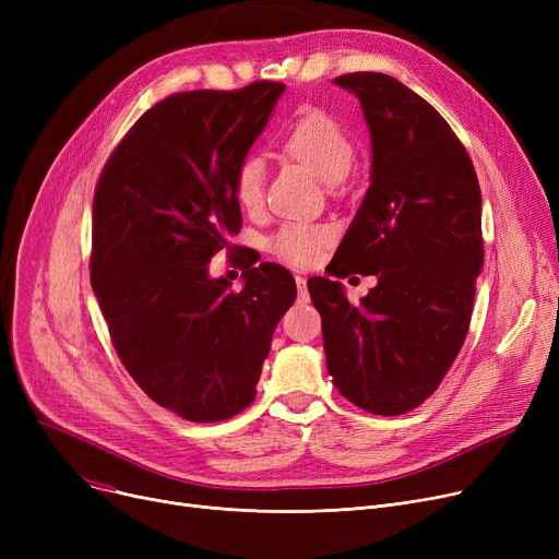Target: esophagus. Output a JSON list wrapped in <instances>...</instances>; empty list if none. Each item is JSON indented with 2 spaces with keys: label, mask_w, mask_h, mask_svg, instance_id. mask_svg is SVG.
I'll return each instance as SVG.
<instances>
[{
  "label": "esophagus",
  "mask_w": 559,
  "mask_h": 559,
  "mask_svg": "<svg viewBox=\"0 0 559 559\" xmlns=\"http://www.w3.org/2000/svg\"><path fill=\"white\" fill-rule=\"evenodd\" d=\"M297 289H299V301H308V285H306V278L304 276H297Z\"/></svg>",
  "instance_id": "34e87169"
}]
</instances>
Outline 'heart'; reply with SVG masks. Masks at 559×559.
Masks as SVG:
<instances>
[{
	"instance_id": "1",
	"label": "heart",
	"mask_w": 559,
	"mask_h": 559,
	"mask_svg": "<svg viewBox=\"0 0 559 559\" xmlns=\"http://www.w3.org/2000/svg\"><path fill=\"white\" fill-rule=\"evenodd\" d=\"M283 152L308 167L326 186H340L354 169L356 146L346 131L326 112L310 110L295 122L283 138ZM233 197L247 213L262 209L264 201V165L247 158L235 169ZM331 242V230L317 224H285L270 240L274 255L289 264H312L321 249Z\"/></svg>"
}]
</instances>
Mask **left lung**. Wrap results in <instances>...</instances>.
<instances>
[{
	"label": "left lung",
	"instance_id": "8db88e82",
	"mask_svg": "<svg viewBox=\"0 0 559 559\" xmlns=\"http://www.w3.org/2000/svg\"><path fill=\"white\" fill-rule=\"evenodd\" d=\"M333 81L362 106L371 183L331 276L378 283L360 304L340 281L314 276L308 289L340 394L396 417L439 388L464 344L485 258L483 197L472 158L426 99L380 72Z\"/></svg>",
	"mask_w": 559,
	"mask_h": 559
}]
</instances>
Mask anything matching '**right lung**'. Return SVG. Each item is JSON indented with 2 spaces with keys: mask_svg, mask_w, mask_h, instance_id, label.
<instances>
[{
  "mask_svg": "<svg viewBox=\"0 0 559 559\" xmlns=\"http://www.w3.org/2000/svg\"><path fill=\"white\" fill-rule=\"evenodd\" d=\"M285 85L192 91L146 110L108 158L93 201L91 283L112 346L142 392L197 424L255 399L272 335L297 299L274 262L242 289L209 274L240 233L235 169L267 127Z\"/></svg>",
  "mask_w": 559,
  "mask_h": 559,
  "instance_id": "right-lung-1",
  "label": "right lung"
}]
</instances>
